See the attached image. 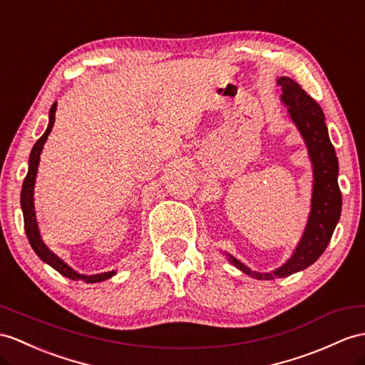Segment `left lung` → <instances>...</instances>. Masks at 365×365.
I'll use <instances>...</instances> for the list:
<instances>
[{
	"label": "left lung",
	"instance_id": "8db88e82",
	"mask_svg": "<svg viewBox=\"0 0 365 365\" xmlns=\"http://www.w3.org/2000/svg\"><path fill=\"white\" fill-rule=\"evenodd\" d=\"M282 103L288 108L289 119L304 139L311 167H313V192L307 226L294 254L277 269L269 272L252 271L250 266L223 252L230 264L257 280H274L307 269L324 254L341 218L342 195L337 184L339 164L334 147L328 136L325 115L321 106L300 85L289 77H279Z\"/></svg>",
	"mask_w": 365,
	"mask_h": 365
}]
</instances>
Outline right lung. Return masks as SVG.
Listing matches in <instances>:
<instances>
[{"instance_id": "right-lung-1", "label": "right lung", "mask_w": 365, "mask_h": 365, "mask_svg": "<svg viewBox=\"0 0 365 365\" xmlns=\"http://www.w3.org/2000/svg\"><path fill=\"white\" fill-rule=\"evenodd\" d=\"M56 111H57V102L52 103L51 110H49V122H48L46 131L43 133V136L37 142H35V145L31 150L28 175H26L24 181H23L20 204H21V210H23L26 235H28V240H29V243L32 246L34 252L37 254L44 263H48L51 268H54L57 272H60L61 275H65V277H68L71 280H83L85 283H97V282L108 280L115 274L114 271L86 275V274H80L76 269L71 268L68 263H65L57 254H54V252L49 250V247L46 246V243L43 242L41 234H40L38 223H37V215H35V206H34V189H35V181H37L40 155L43 152L44 144H46L49 133L52 131V127H54Z\"/></svg>"}]
</instances>
